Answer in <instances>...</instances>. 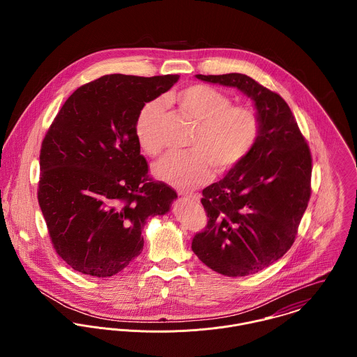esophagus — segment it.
<instances>
[{
    "label": "esophagus",
    "instance_id": "1",
    "mask_svg": "<svg viewBox=\"0 0 357 357\" xmlns=\"http://www.w3.org/2000/svg\"><path fill=\"white\" fill-rule=\"evenodd\" d=\"M181 195H183L184 198H187V199L199 202V195H197V194H192V192H181Z\"/></svg>",
    "mask_w": 357,
    "mask_h": 357
}]
</instances>
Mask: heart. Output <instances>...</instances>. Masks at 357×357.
<instances>
[{"instance_id":"b5f03b06","label":"heart","mask_w":357,"mask_h":357,"mask_svg":"<svg viewBox=\"0 0 357 357\" xmlns=\"http://www.w3.org/2000/svg\"><path fill=\"white\" fill-rule=\"evenodd\" d=\"M183 116L194 121L188 153H167L153 166L158 178L183 190L206 183L211 172L227 174L239 166L261 135V119L253 107L231 104L222 91L195 84L166 99ZM163 114L158 102H146L137 112L135 135L142 151L158 156L163 150Z\"/></svg>"}]
</instances>
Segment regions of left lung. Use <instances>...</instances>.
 Returning <instances> with one entry per match:
<instances>
[{"mask_svg": "<svg viewBox=\"0 0 357 357\" xmlns=\"http://www.w3.org/2000/svg\"><path fill=\"white\" fill-rule=\"evenodd\" d=\"M197 77L250 96L261 135L239 166L202 191L207 225L195 234L191 248L221 275H252L293 246L312 192V155L280 95L245 74Z\"/></svg>", "mask_w": 357, "mask_h": 357, "instance_id": "obj_1", "label": "left lung"}]
</instances>
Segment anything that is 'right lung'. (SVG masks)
Instances as JSON below:
<instances>
[{
  "mask_svg": "<svg viewBox=\"0 0 357 357\" xmlns=\"http://www.w3.org/2000/svg\"><path fill=\"white\" fill-rule=\"evenodd\" d=\"M178 78L102 75L79 86L54 116L41 144L37 195L52 246L74 271L121 272L143 250L146 220L177 198L150 176L135 121Z\"/></svg>",
  "mask_w": 357,
  "mask_h": 357,
  "instance_id": "obj_1",
  "label": "right lung"
}]
</instances>
